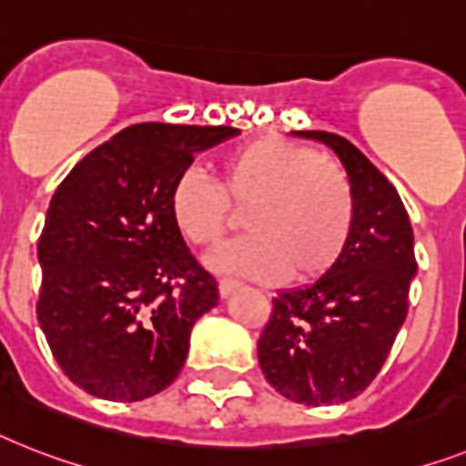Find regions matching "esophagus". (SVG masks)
I'll list each match as a JSON object with an SVG mask.
<instances>
[{"label": "esophagus", "mask_w": 466, "mask_h": 466, "mask_svg": "<svg viewBox=\"0 0 466 466\" xmlns=\"http://www.w3.org/2000/svg\"><path fill=\"white\" fill-rule=\"evenodd\" d=\"M238 288H240V283L233 279H221L218 280V293H221V298H228L230 293H236Z\"/></svg>", "instance_id": "1"}]
</instances>
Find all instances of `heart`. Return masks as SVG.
<instances>
[{"label":"heart","instance_id":"heart-1","mask_svg":"<svg viewBox=\"0 0 466 466\" xmlns=\"http://www.w3.org/2000/svg\"><path fill=\"white\" fill-rule=\"evenodd\" d=\"M245 209L248 236L218 248L209 267L221 274L276 283L324 276L348 248L355 224V195L348 176L314 149L264 136L233 149L218 168V183L187 168L168 192L173 226L198 248L217 245L230 209Z\"/></svg>","mask_w":466,"mask_h":466}]
</instances>
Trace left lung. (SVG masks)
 I'll list each match as a JSON object with an SVG mask.
<instances>
[{
    "label": "left lung",
    "instance_id": "left-lung-1",
    "mask_svg": "<svg viewBox=\"0 0 466 466\" xmlns=\"http://www.w3.org/2000/svg\"><path fill=\"white\" fill-rule=\"evenodd\" d=\"M295 136L329 145L343 161L355 224L340 259L309 286L279 290L257 355L267 380L302 405H338L367 390L405 324L417 274L414 233L393 183L345 137Z\"/></svg>",
    "mask_w": 466,
    "mask_h": 466
}]
</instances>
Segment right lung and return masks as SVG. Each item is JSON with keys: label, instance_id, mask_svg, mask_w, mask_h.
<instances>
[{"label": "right lung", "instance_id": "obj_1", "mask_svg": "<svg viewBox=\"0 0 466 466\" xmlns=\"http://www.w3.org/2000/svg\"><path fill=\"white\" fill-rule=\"evenodd\" d=\"M240 130L137 123L71 168L37 240V321L86 393L137 402L168 388L190 330L217 307V279L173 226L168 192L195 152Z\"/></svg>", "mask_w": 466, "mask_h": 466}]
</instances>
